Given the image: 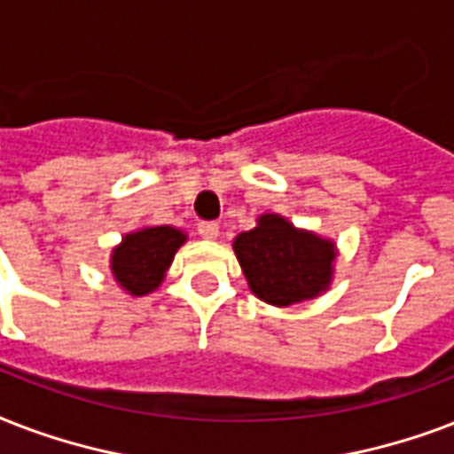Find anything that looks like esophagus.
Wrapping results in <instances>:
<instances>
[{"mask_svg": "<svg viewBox=\"0 0 454 454\" xmlns=\"http://www.w3.org/2000/svg\"><path fill=\"white\" fill-rule=\"evenodd\" d=\"M199 234H201L203 239L213 241V239L220 237V224H217V223H201V224H199Z\"/></svg>", "mask_w": 454, "mask_h": 454, "instance_id": "34e87169", "label": "esophagus"}]
</instances>
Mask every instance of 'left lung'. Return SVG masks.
<instances>
[{"label":"left lung","mask_w":454,"mask_h":454,"mask_svg":"<svg viewBox=\"0 0 454 454\" xmlns=\"http://www.w3.org/2000/svg\"><path fill=\"white\" fill-rule=\"evenodd\" d=\"M231 248L248 289L275 308L322 296L332 286L339 258L333 239L301 230L277 213H262L253 230L231 241Z\"/></svg>","instance_id":"left-lung-1"}]
</instances>
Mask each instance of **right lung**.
<instances>
[{
	"instance_id": "obj_1",
	"label": "right lung",
	"mask_w": 454,
	"mask_h": 454,
	"mask_svg": "<svg viewBox=\"0 0 454 454\" xmlns=\"http://www.w3.org/2000/svg\"><path fill=\"white\" fill-rule=\"evenodd\" d=\"M187 241V231L172 224H156L128 231L118 246L111 248V275L129 296H146L165 279L179 246Z\"/></svg>"
}]
</instances>
